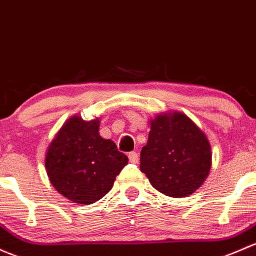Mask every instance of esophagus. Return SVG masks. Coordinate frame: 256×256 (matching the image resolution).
I'll list each match as a JSON object with an SVG mask.
<instances>
[{"instance_id":"esophagus-1","label":"esophagus","mask_w":256,"mask_h":256,"mask_svg":"<svg viewBox=\"0 0 256 256\" xmlns=\"http://www.w3.org/2000/svg\"><path fill=\"white\" fill-rule=\"evenodd\" d=\"M128 160L131 163H138V154L136 152H130L128 153Z\"/></svg>"}]
</instances>
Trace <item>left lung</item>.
<instances>
[{
  "mask_svg": "<svg viewBox=\"0 0 256 256\" xmlns=\"http://www.w3.org/2000/svg\"><path fill=\"white\" fill-rule=\"evenodd\" d=\"M211 158L208 140L195 122L182 112H166L150 120L140 169L160 192L185 198L205 182Z\"/></svg>",
  "mask_w": 256,
  "mask_h": 256,
  "instance_id": "8db88e82",
  "label": "left lung"
}]
</instances>
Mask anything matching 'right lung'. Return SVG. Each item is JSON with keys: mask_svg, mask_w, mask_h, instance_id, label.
<instances>
[{"mask_svg": "<svg viewBox=\"0 0 256 256\" xmlns=\"http://www.w3.org/2000/svg\"><path fill=\"white\" fill-rule=\"evenodd\" d=\"M128 162L112 140L99 135V119L84 121L78 115L64 124L45 156L52 186L80 205L106 196Z\"/></svg>", "mask_w": 256, "mask_h": 256, "instance_id": "1", "label": "right lung"}]
</instances>
